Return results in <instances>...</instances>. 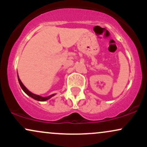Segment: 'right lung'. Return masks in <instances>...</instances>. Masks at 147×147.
Segmentation results:
<instances>
[{
    "mask_svg": "<svg viewBox=\"0 0 147 147\" xmlns=\"http://www.w3.org/2000/svg\"><path fill=\"white\" fill-rule=\"evenodd\" d=\"M18 82H19L20 86H21V88L23 89V90L24 91V92L27 94V95H29L30 97H32V98L36 99V100H37V101H40V102H44V101H46V100H48V99H50L52 97H53V96L55 95V94H53V95H51L48 96V97H41V96L35 95V94L32 93V92H30V91H29V90H28V89H27V88L25 87V86L23 84V83H22V82H21V79H19L18 76Z\"/></svg>",
    "mask_w": 147,
    "mask_h": 147,
    "instance_id": "1",
    "label": "right lung"
}]
</instances>
